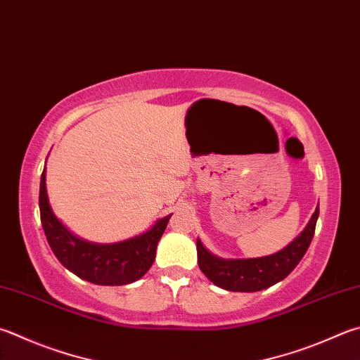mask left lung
<instances>
[{
	"instance_id": "left-lung-1",
	"label": "left lung",
	"mask_w": 360,
	"mask_h": 360,
	"mask_svg": "<svg viewBox=\"0 0 360 360\" xmlns=\"http://www.w3.org/2000/svg\"><path fill=\"white\" fill-rule=\"evenodd\" d=\"M318 214L320 208L316 205L306 229L293 241L279 252L255 259H221L210 252L198 238L199 268L214 285L229 291L252 293L273 287L274 283L285 279L307 252L315 233Z\"/></svg>"
}]
</instances>
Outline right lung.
Wrapping results in <instances>:
<instances>
[{
	"mask_svg": "<svg viewBox=\"0 0 360 360\" xmlns=\"http://www.w3.org/2000/svg\"><path fill=\"white\" fill-rule=\"evenodd\" d=\"M40 221L53 254L79 279L96 285H127L139 281L153 264L157 246L172 214L133 238L101 244L79 238L54 214L46 193V167L40 177Z\"/></svg>",
	"mask_w": 360,
	"mask_h": 360,
	"instance_id": "add662e5",
	"label": "right lung"
}]
</instances>
